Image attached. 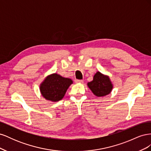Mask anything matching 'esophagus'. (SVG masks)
<instances>
[{
	"mask_svg": "<svg viewBox=\"0 0 151 151\" xmlns=\"http://www.w3.org/2000/svg\"><path fill=\"white\" fill-rule=\"evenodd\" d=\"M75 81H76V83H83V80H78V79H76Z\"/></svg>",
	"mask_w": 151,
	"mask_h": 151,
	"instance_id": "1",
	"label": "esophagus"
}]
</instances>
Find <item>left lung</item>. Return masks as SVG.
<instances>
[{
	"instance_id": "1",
	"label": "left lung",
	"mask_w": 151,
	"mask_h": 151,
	"mask_svg": "<svg viewBox=\"0 0 151 151\" xmlns=\"http://www.w3.org/2000/svg\"><path fill=\"white\" fill-rule=\"evenodd\" d=\"M88 86L94 95L99 97L108 94L113 88L109 77L99 72L94 75L93 80L88 83Z\"/></svg>"
}]
</instances>
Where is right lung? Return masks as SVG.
<instances>
[{
  "instance_id": "add662e5",
  "label": "right lung",
  "mask_w": 151,
  "mask_h": 151,
  "mask_svg": "<svg viewBox=\"0 0 151 151\" xmlns=\"http://www.w3.org/2000/svg\"><path fill=\"white\" fill-rule=\"evenodd\" d=\"M72 83V81L70 79L54 74L45 79L40 86V91L45 99L52 101H58L64 96Z\"/></svg>"
}]
</instances>
